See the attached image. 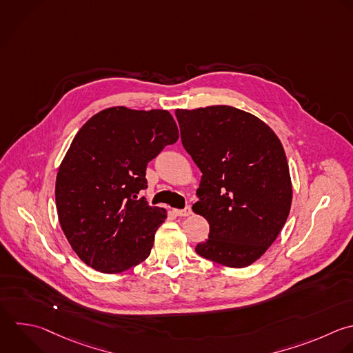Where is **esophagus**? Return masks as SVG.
<instances>
[{
	"label": "esophagus",
	"instance_id": "34e87169",
	"mask_svg": "<svg viewBox=\"0 0 353 353\" xmlns=\"http://www.w3.org/2000/svg\"><path fill=\"white\" fill-rule=\"evenodd\" d=\"M174 214H175L176 216H188V215L192 214V208H190V205H186V207L182 208V210L175 208V210H174Z\"/></svg>",
	"mask_w": 353,
	"mask_h": 353
}]
</instances>
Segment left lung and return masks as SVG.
<instances>
[{
	"instance_id": "8db88e82",
	"label": "left lung",
	"mask_w": 353,
	"mask_h": 353,
	"mask_svg": "<svg viewBox=\"0 0 353 353\" xmlns=\"http://www.w3.org/2000/svg\"><path fill=\"white\" fill-rule=\"evenodd\" d=\"M185 150L203 176L193 211L210 223L196 252L245 268L276 240L290 214L292 188L284 149L258 117L232 106L178 109Z\"/></svg>"
}]
</instances>
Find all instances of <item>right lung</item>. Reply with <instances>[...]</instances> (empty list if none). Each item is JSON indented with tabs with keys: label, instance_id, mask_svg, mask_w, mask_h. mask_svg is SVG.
Masks as SVG:
<instances>
[{
	"label": "right lung",
	"instance_id": "add662e5",
	"mask_svg": "<svg viewBox=\"0 0 353 353\" xmlns=\"http://www.w3.org/2000/svg\"><path fill=\"white\" fill-rule=\"evenodd\" d=\"M178 138L167 110L109 108L80 128L59 167L55 199L62 230L88 266L120 273L150 255L167 214L138 193L148 188V163Z\"/></svg>",
	"mask_w": 353,
	"mask_h": 353
}]
</instances>
